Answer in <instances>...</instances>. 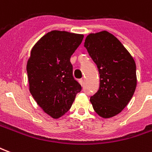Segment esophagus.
I'll use <instances>...</instances> for the list:
<instances>
[{
    "instance_id": "1",
    "label": "esophagus",
    "mask_w": 152,
    "mask_h": 152,
    "mask_svg": "<svg viewBox=\"0 0 152 152\" xmlns=\"http://www.w3.org/2000/svg\"><path fill=\"white\" fill-rule=\"evenodd\" d=\"M79 82H80V85H81V86H83V85H84V80H83V79H80L79 80Z\"/></svg>"
}]
</instances>
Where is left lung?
I'll use <instances>...</instances> for the list:
<instances>
[{
    "instance_id": "left-lung-1",
    "label": "left lung",
    "mask_w": 152,
    "mask_h": 152,
    "mask_svg": "<svg viewBox=\"0 0 152 152\" xmlns=\"http://www.w3.org/2000/svg\"><path fill=\"white\" fill-rule=\"evenodd\" d=\"M85 47L97 65L99 89L90 97L96 113L103 118L119 114L127 106L137 86L136 64L117 38L108 31L89 34Z\"/></svg>"
}]
</instances>
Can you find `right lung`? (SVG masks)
<instances>
[{
  "label": "right lung",
  "mask_w": 152,
  "mask_h": 152,
  "mask_svg": "<svg viewBox=\"0 0 152 152\" xmlns=\"http://www.w3.org/2000/svg\"><path fill=\"white\" fill-rule=\"evenodd\" d=\"M83 35L51 31L32 48L27 64L30 93L44 112L57 119L72 105L81 86L74 79L71 56Z\"/></svg>",
  "instance_id": "add662e5"
}]
</instances>
